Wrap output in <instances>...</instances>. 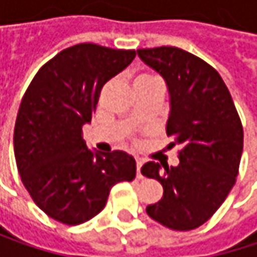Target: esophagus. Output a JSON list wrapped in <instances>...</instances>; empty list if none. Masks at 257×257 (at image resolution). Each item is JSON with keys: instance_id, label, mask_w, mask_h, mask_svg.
<instances>
[{"instance_id": "34e87169", "label": "esophagus", "mask_w": 257, "mask_h": 257, "mask_svg": "<svg viewBox=\"0 0 257 257\" xmlns=\"http://www.w3.org/2000/svg\"><path fill=\"white\" fill-rule=\"evenodd\" d=\"M141 167H143V161H141V159H137V177H138V179H143Z\"/></svg>"}]
</instances>
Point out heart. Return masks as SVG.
I'll return each mask as SVG.
<instances>
[{"mask_svg": "<svg viewBox=\"0 0 257 257\" xmlns=\"http://www.w3.org/2000/svg\"><path fill=\"white\" fill-rule=\"evenodd\" d=\"M155 78H156V77L144 74V76H140V77L135 78V83H144V81H150V80H155ZM135 83H134V84H135Z\"/></svg>", "mask_w": 257, "mask_h": 257, "instance_id": "obj_1", "label": "heart"}]
</instances>
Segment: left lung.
Wrapping results in <instances>:
<instances>
[{"instance_id":"1","label":"left lung","mask_w":257,"mask_h":257,"mask_svg":"<svg viewBox=\"0 0 257 257\" xmlns=\"http://www.w3.org/2000/svg\"><path fill=\"white\" fill-rule=\"evenodd\" d=\"M159 73L170 93L167 135L174 138L180 164L147 162L141 174L156 179L164 196L147 205V214L174 231L205 223L235 184L242 153V125L220 74L198 56L179 47L137 50Z\"/></svg>"}]
</instances>
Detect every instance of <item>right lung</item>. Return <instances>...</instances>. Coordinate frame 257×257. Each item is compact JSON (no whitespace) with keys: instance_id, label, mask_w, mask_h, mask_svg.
Instances as JSON below:
<instances>
[{"instance_id":"right-lung-1","label":"right lung","mask_w":257,"mask_h":257,"mask_svg":"<svg viewBox=\"0 0 257 257\" xmlns=\"http://www.w3.org/2000/svg\"><path fill=\"white\" fill-rule=\"evenodd\" d=\"M134 58L135 50L76 44L43 65L22 98L13 135L18 170L34 202L61 223L87 222L116 183L135 179L131 155L89 150L81 137L102 86Z\"/></svg>"}]
</instances>
